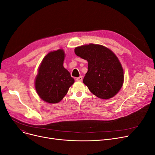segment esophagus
I'll return each instance as SVG.
<instances>
[{
	"mask_svg": "<svg viewBox=\"0 0 155 155\" xmlns=\"http://www.w3.org/2000/svg\"><path fill=\"white\" fill-rule=\"evenodd\" d=\"M76 80L77 81H82L83 77H82V76H79V78H77L76 79Z\"/></svg>",
	"mask_w": 155,
	"mask_h": 155,
	"instance_id": "esophagus-1",
	"label": "esophagus"
}]
</instances>
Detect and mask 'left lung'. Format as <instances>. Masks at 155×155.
I'll return each mask as SVG.
<instances>
[{
    "instance_id": "obj_1",
    "label": "left lung",
    "mask_w": 155,
    "mask_h": 155,
    "mask_svg": "<svg viewBox=\"0 0 155 155\" xmlns=\"http://www.w3.org/2000/svg\"><path fill=\"white\" fill-rule=\"evenodd\" d=\"M74 52L88 62L83 83L93 94L108 100L119 93L124 83V70L119 58L111 50L90 43L76 47Z\"/></svg>"
}]
</instances>
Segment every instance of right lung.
I'll return each instance as SVG.
<instances>
[{
    "mask_svg": "<svg viewBox=\"0 0 155 155\" xmlns=\"http://www.w3.org/2000/svg\"><path fill=\"white\" fill-rule=\"evenodd\" d=\"M65 52L58 49L49 52L42 60L35 80L36 93L48 104H57L74 83L69 72L64 68Z\"/></svg>",
    "mask_w": 155,
    "mask_h": 155,
    "instance_id": "add662e5",
    "label": "right lung"
}]
</instances>
